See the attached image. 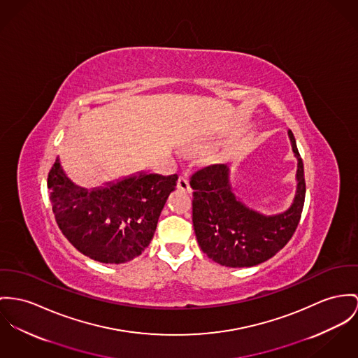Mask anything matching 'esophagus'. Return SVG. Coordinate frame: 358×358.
Listing matches in <instances>:
<instances>
[{
    "mask_svg": "<svg viewBox=\"0 0 358 358\" xmlns=\"http://www.w3.org/2000/svg\"><path fill=\"white\" fill-rule=\"evenodd\" d=\"M177 187L182 191H187V192H191L192 188L189 185V180L187 178V176H180L178 177V181H177Z\"/></svg>",
    "mask_w": 358,
    "mask_h": 358,
    "instance_id": "1",
    "label": "esophagus"
}]
</instances>
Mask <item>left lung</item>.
<instances>
[{
	"mask_svg": "<svg viewBox=\"0 0 358 358\" xmlns=\"http://www.w3.org/2000/svg\"><path fill=\"white\" fill-rule=\"evenodd\" d=\"M299 159L297 194L292 207L274 217H264L245 207L230 191L229 169L208 165L191 176L192 220L197 243L214 262L226 267L257 266L285 247L293 237L303 214L305 177L296 138L289 131Z\"/></svg>",
	"mask_w": 358,
	"mask_h": 358,
	"instance_id": "obj_1",
	"label": "left lung"
}]
</instances>
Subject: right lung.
I'll return each instance as SVG.
<instances>
[{
	"label": "right lung",
	"instance_id": "add662e5",
	"mask_svg": "<svg viewBox=\"0 0 358 358\" xmlns=\"http://www.w3.org/2000/svg\"><path fill=\"white\" fill-rule=\"evenodd\" d=\"M177 180V174L140 173L108 188L85 191L65 177L57 159L48 188L66 240L92 260L120 264L148 247Z\"/></svg>",
	"mask_w": 358,
	"mask_h": 358
}]
</instances>
